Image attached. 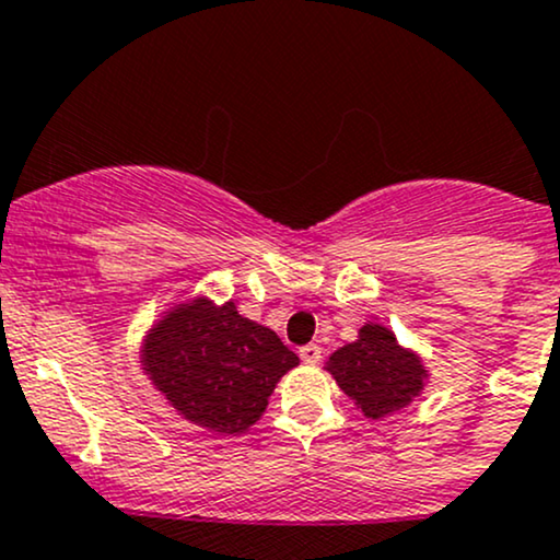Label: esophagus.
<instances>
[{"instance_id": "34e87169", "label": "esophagus", "mask_w": 560, "mask_h": 560, "mask_svg": "<svg viewBox=\"0 0 560 560\" xmlns=\"http://www.w3.org/2000/svg\"><path fill=\"white\" fill-rule=\"evenodd\" d=\"M300 358L305 363H318L320 361V347L316 345V342H311V345H302L300 347Z\"/></svg>"}]
</instances>
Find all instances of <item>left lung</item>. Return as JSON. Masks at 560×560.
<instances>
[{
	"label": "left lung",
	"mask_w": 560,
	"mask_h": 560,
	"mask_svg": "<svg viewBox=\"0 0 560 560\" xmlns=\"http://www.w3.org/2000/svg\"><path fill=\"white\" fill-rule=\"evenodd\" d=\"M326 371L369 419H384L421 395L429 374L413 350H405L387 326L365 324L355 342L339 347Z\"/></svg>",
	"instance_id": "obj_1"
}]
</instances>
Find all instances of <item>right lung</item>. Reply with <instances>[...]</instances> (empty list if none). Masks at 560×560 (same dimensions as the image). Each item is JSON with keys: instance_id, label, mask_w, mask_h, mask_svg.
<instances>
[{"instance_id": "1", "label": "right lung", "mask_w": 560, "mask_h": 560, "mask_svg": "<svg viewBox=\"0 0 560 560\" xmlns=\"http://www.w3.org/2000/svg\"><path fill=\"white\" fill-rule=\"evenodd\" d=\"M300 363L268 326L234 302L195 298L171 307L141 342V365L178 416L218 434L260 421L279 378Z\"/></svg>"}]
</instances>
